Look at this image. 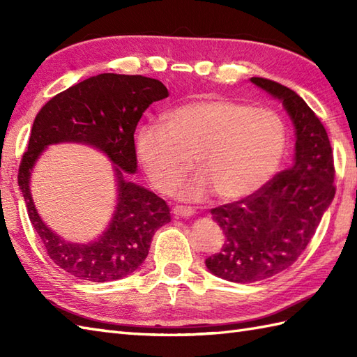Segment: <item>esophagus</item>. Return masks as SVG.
I'll list each match as a JSON object with an SVG mask.
<instances>
[{
	"mask_svg": "<svg viewBox=\"0 0 357 357\" xmlns=\"http://www.w3.org/2000/svg\"><path fill=\"white\" fill-rule=\"evenodd\" d=\"M195 211L190 207H183V206H176L173 208V215L174 218H190L193 216Z\"/></svg>",
	"mask_w": 357,
	"mask_h": 357,
	"instance_id": "34e87169",
	"label": "esophagus"
}]
</instances>
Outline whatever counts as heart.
<instances>
[{"mask_svg":"<svg viewBox=\"0 0 357 357\" xmlns=\"http://www.w3.org/2000/svg\"><path fill=\"white\" fill-rule=\"evenodd\" d=\"M287 127L279 113L250 107L230 98H201L169 110L164 127L149 124L136 133V155L159 193L196 201L213 192L221 201L256 193L279 169ZM194 161L192 162L191 159Z\"/></svg>","mask_w":357,"mask_h":357,"instance_id":"b5f03b06","label":"heart"}]
</instances>
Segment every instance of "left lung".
I'll use <instances>...</instances> for the list:
<instances>
[{"label": "left lung", "instance_id": "1", "mask_svg": "<svg viewBox=\"0 0 357 357\" xmlns=\"http://www.w3.org/2000/svg\"><path fill=\"white\" fill-rule=\"evenodd\" d=\"M252 82L282 101L296 128V155L290 169L256 193L210 210L225 241L206 265L213 275L239 284L291 267L336 193L335 159L321 119L291 89L267 78Z\"/></svg>", "mask_w": 357, "mask_h": 357}]
</instances>
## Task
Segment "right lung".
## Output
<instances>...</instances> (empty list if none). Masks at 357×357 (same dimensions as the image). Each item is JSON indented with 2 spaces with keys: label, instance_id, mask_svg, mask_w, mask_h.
I'll use <instances>...</instances> for the list:
<instances>
[{
  "label": "right lung",
  "instance_id": "right-lung-1",
  "mask_svg": "<svg viewBox=\"0 0 357 357\" xmlns=\"http://www.w3.org/2000/svg\"><path fill=\"white\" fill-rule=\"evenodd\" d=\"M169 96L161 81L142 75L101 73L58 93L33 121L27 150L18 169V184L27 215L50 259L75 278L92 282L123 279L149 255L155 231L170 222L162 198L127 181L136 172L133 133L142 113ZM84 142L102 149L117 165L119 206L109 229L90 245H72L56 237L37 216L28 188L36 159L49 143Z\"/></svg>",
  "mask_w": 357,
  "mask_h": 357
}]
</instances>
